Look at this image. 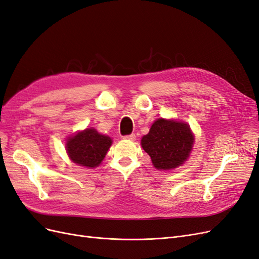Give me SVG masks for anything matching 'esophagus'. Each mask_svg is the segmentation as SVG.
I'll return each instance as SVG.
<instances>
[{
    "mask_svg": "<svg viewBox=\"0 0 259 259\" xmlns=\"http://www.w3.org/2000/svg\"><path fill=\"white\" fill-rule=\"evenodd\" d=\"M123 139H124V140H128V141H135V140H136V135H133V133H131V135L124 136Z\"/></svg>",
    "mask_w": 259,
    "mask_h": 259,
    "instance_id": "esophagus-1",
    "label": "esophagus"
}]
</instances>
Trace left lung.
I'll return each mask as SVG.
<instances>
[{
  "mask_svg": "<svg viewBox=\"0 0 259 259\" xmlns=\"http://www.w3.org/2000/svg\"><path fill=\"white\" fill-rule=\"evenodd\" d=\"M194 143L193 133L187 123L157 119L141 144L149 155L155 168L169 170L184 162Z\"/></svg>",
  "mask_w": 259,
  "mask_h": 259,
  "instance_id": "1",
  "label": "left lung"
}]
</instances>
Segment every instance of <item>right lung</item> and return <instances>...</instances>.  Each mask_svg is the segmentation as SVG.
Segmentation results:
<instances>
[{
  "instance_id": "obj_1",
  "label": "right lung",
  "mask_w": 259,
  "mask_h": 259,
  "mask_svg": "<svg viewBox=\"0 0 259 259\" xmlns=\"http://www.w3.org/2000/svg\"><path fill=\"white\" fill-rule=\"evenodd\" d=\"M65 145L72 161L86 168H96L104 159L112 140L96 129H86L70 138Z\"/></svg>"
}]
</instances>
